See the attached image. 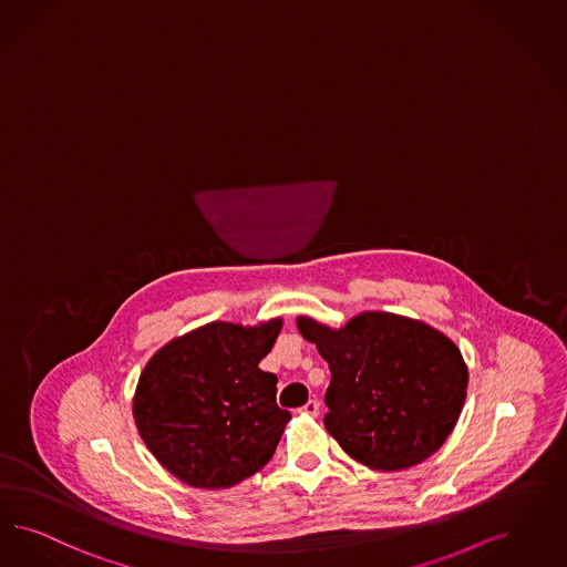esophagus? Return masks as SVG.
<instances>
[{
	"mask_svg": "<svg viewBox=\"0 0 567 567\" xmlns=\"http://www.w3.org/2000/svg\"><path fill=\"white\" fill-rule=\"evenodd\" d=\"M299 412H303V414H310V416H316L318 412H320V404H318V400H308Z\"/></svg>",
	"mask_w": 567,
	"mask_h": 567,
	"instance_id": "esophagus-1",
	"label": "esophagus"
}]
</instances>
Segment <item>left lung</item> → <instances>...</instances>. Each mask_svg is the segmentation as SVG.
Returning a JSON list of instances; mask_svg holds the SVG:
<instances>
[{
    "label": "left lung",
    "instance_id": "8db88e82",
    "mask_svg": "<svg viewBox=\"0 0 567 567\" xmlns=\"http://www.w3.org/2000/svg\"><path fill=\"white\" fill-rule=\"evenodd\" d=\"M297 329L329 362L324 427L353 461L402 471L442 449L468 383L450 337L391 312H360L339 329L297 316Z\"/></svg>",
    "mask_w": 567,
    "mask_h": 567
}]
</instances>
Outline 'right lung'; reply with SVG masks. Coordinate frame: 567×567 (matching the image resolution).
Listing matches in <instances>:
<instances>
[{
  "label": "right lung",
  "mask_w": 567,
  "mask_h": 567,
  "mask_svg": "<svg viewBox=\"0 0 567 567\" xmlns=\"http://www.w3.org/2000/svg\"><path fill=\"white\" fill-rule=\"evenodd\" d=\"M282 318L215 320L167 341L137 379L134 421L156 461L193 488H233L266 467L291 412L261 371Z\"/></svg>",
  "instance_id": "1"
}]
</instances>
